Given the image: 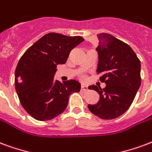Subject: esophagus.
Instances as JSON below:
<instances>
[{"label": "esophagus", "mask_w": 152, "mask_h": 152, "mask_svg": "<svg viewBox=\"0 0 152 152\" xmlns=\"http://www.w3.org/2000/svg\"><path fill=\"white\" fill-rule=\"evenodd\" d=\"M81 90H82V91H86L88 90V87H87L86 85H82V86H81Z\"/></svg>", "instance_id": "1"}]
</instances>
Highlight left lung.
<instances>
[{"instance_id": "obj_1", "label": "left lung", "mask_w": 152, "mask_h": 152, "mask_svg": "<svg viewBox=\"0 0 152 152\" xmlns=\"http://www.w3.org/2000/svg\"><path fill=\"white\" fill-rule=\"evenodd\" d=\"M99 45L97 74L99 80L106 84L100 87L92 85L89 89L95 90L99 95L96 104H88L89 110L104 120L120 117L134 101L141 85V63L131 48L126 43L107 33L97 35Z\"/></svg>"}]
</instances>
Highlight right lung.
Instances as JSON below:
<instances>
[{"instance_id": "obj_1", "label": "right lung", "mask_w": 152, "mask_h": 152, "mask_svg": "<svg viewBox=\"0 0 152 152\" xmlns=\"http://www.w3.org/2000/svg\"><path fill=\"white\" fill-rule=\"evenodd\" d=\"M81 36L48 33L30 47L20 58L15 70V89L21 104L38 121L51 120L65 111L71 93L78 92L76 80L54 79L57 65L65 64Z\"/></svg>"}]
</instances>
